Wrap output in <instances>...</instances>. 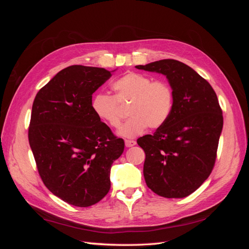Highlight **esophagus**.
<instances>
[{
	"label": "esophagus",
	"mask_w": 249,
	"mask_h": 249,
	"mask_svg": "<svg viewBox=\"0 0 249 249\" xmlns=\"http://www.w3.org/2000/svg\"><path fill=\"white\" fill-rule=\"evenodd\" d=\"M124 144H125L126 147H132L134 145H136V141H135V140H125Z\"/></svg>",
	"instance_id": "1"
}]
</instances>
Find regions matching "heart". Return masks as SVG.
<instances>
[{
    "mask_svg": "<svg viewBox=\"0 0 249 249\" xmlns=\"http://www.w3.org/2000/svg\"><path fill=\"white\" fill-rule=\"evenodd\" d=\"M114 96L96 94L91 108L96 117L113 129L122 124L123 114L118 104L129 105L127 115L131 116L120 127L118 134L134 138L149 129H159L166 124L175 104V92L165 80H154L139 72H127L112 83Z\"/></svg>",
    "mask_w": 249,
    "mask_h": 249,
    "instance_id": "1",
    "label": "heart"
}]
</instances>
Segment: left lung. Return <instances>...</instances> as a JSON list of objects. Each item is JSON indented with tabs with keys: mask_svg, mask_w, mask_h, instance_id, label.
I'll use <instances>...</instances> for the list:
<instances>
[{
	"mask_svg": "<svg viewBox=\"0 0 249 249\" xmlns=\"http://www.w3.org/2000/svg\"><path fill=\"white\" fill-rule=\"evenodd\" d=\"M135 67L166 76L175 92L166 124L137 140L145 153V183L160 196L186 197L198 189L214 167L223 126L217 95L207 80L178 60Z\"/></svg>",
	"mask_w": 249,
	"mask_h": 249,
	"instance_id": "1",
	"label": "left lung"
}]
</instances>
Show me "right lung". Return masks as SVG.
Listing matches in <instances>:
<instances>
[{"label":"right lung","mask_w":249,"mask_h":249,"mask_svg":"<svg viewBox=\"0 0 249 249\" xmlns=\"http://www.w3.org/2000/svg\"><path fill=\"white\" fill-rule=\"evenodd\" d=\"M112 76L100 67L71 65L37 92L29 143L48 189L76 207H90L109 192L110 169L124 142L96 117L92 94Z\"/></svg>","instance_id":"right-lung-1"}]
</instances>
